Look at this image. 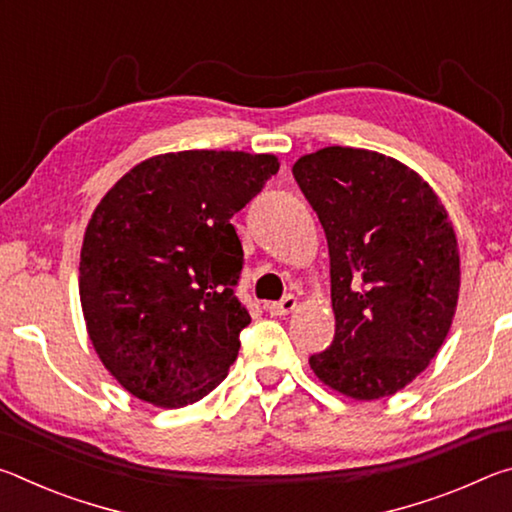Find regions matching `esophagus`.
Instances as JSON below:
<instances>
[{"label": "esophagus", "instance_id": "obj_1", "mask_svg": "<svg viewBox=\"0 0 512 512\" xmlns=\"http://www.w3.org/2000/svg\"><path fill=\"white\" fill-rule=\"evenodd\" d=\"M296 307H298V298L287 296V298H282L280 302H271V305H268L266 309H268V314H271V316H287Z\"/></svg>", "mask_w": 512, "mask_h": 512}]
</instances>
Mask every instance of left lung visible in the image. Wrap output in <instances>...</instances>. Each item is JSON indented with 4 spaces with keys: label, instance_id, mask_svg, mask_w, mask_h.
<instances>
[{
    "label": "left lung",
    "instance_id": "1",
    "mask_svg": "<svg viewBox=\"0 0 512 512\" xmlns=\"http://www.w3.org/2000/svg\"><path fill=\"white\" fill-rule=\"evenodd\" d=\"M329 248L334 341L309 359L350 400L391 397L445 343L461 255L443 201L418 171L384 153L325 146L293 164Z\"/></svg>",
    "mask_w": 512,
    "mask_h": 512
}]
</instances>
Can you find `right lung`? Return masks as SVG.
Wrapping results in <instances>:
<instances>
[{
  "label": "right lung",
  "instance_id": "right-lung-1",
  "mask_svg": "<svg viewBox=\"0 0 512 512\" xmlns=\"http://www.w3.org/2000/svg\"><path fill=\"white\" fill-rule=\"evenodd\" d=\"M280 169L271 153L178 151L124 173L85 228L79 293L103 366L137 400L180 409L214 391L250 323L230 223Z\"/></svg>",
  "mask_w": 512,
  "mask_h": 512
}]
</instances>
